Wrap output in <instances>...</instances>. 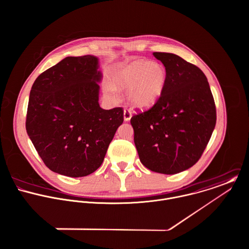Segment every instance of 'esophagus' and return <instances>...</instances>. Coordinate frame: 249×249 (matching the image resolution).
Masks as SVG:
<instances>
[{
    "label": "esophagus",
    "instance_id": "obj_1",
    "mask_svg": "<svg viewBox=\"0 0 249 249\" xmlns=\"http://www.w3.org/2000/svg\"><path fill=\"white\" fill-rule=\"evenodd\" d=\"M123 114H124V120H125V121H129V120L131 119V117H132V112H131V110L128 109V108H124Z\"/></svg>",
    "mask_w": 249,
    "mask_h": 249
}]
</instances>
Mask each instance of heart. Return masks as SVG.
<instances>
[{
    "label": "heart",
    "mask_w": 249,
    "mask_h": 249,
    "mask_svg": "<svg viewBox=\"0 0 249 249\" xmlns=\"http://www.w3.org/2000/svg\"><path fill=\"white\" fill-rule=\"evenodd\" d=\"M113 85L127 90V99L137 108H149L161 98L166 81L165 67L159 62L136 59L118 67L111 76ZM107 89L114 93L115 89L108 85Z\"/></svg>",
    "instance_id": "heart-1"
}]
</instances>
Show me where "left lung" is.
Returning <instances> with one entry per match:
<instances>
[{
	"label": "left lung",
	"mask_w": 249,
	"mask_h": 249,
	"mask_svg": "<svg viewBox=\"0 0 249 249\" xmlns=\"http://www.w3.org/2000/svg\"><path fill=\"white\" fill-rule=\"evenodd\" d=\"M167 72L160 101L132 116L134 141L142 163L162 174H176L196 164L216 122V110L202 70L181 56L155 52Z\"/></svg>",
	"instance_id": "obj_1"
}]
</instances>
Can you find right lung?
I'll list each match as a JSON object with an SVG mask.
<instances>
[{"instance_id":"1","label":"right lung","mask_w":249,"mask_h":249,"mask_svg":"<svg viewBox=\"0 0 249 249\" xmlns=\"http://www.w3.org/2000/svg\"><path fill=\"white\" fill-rule=\"evenodd\" d=\"M98 58L67 56L41 73L30 93L26 130L52 171L91 174L102 164L123 108L100 107Z\"/></svg>"}]
</instances>
